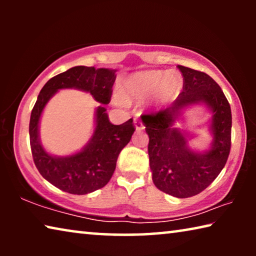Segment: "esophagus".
I'll return each mask as SVG.
<instances>
[{
  "instance_id": "1",
  "label": "esophagus",
  "mask_w": 256,
  "mask_h": 256,
  "mask_svg": "<svg viewBox=\"0 0 256 256\" xmlns=\"http://www.w3.org/2000/svg\"><path fill=\"white\" fill-rule=\"evenodd\" d=\"M134 126H136V130L138 132L144 131V123H142V120L138 118H134Z\"/></svg>"
}]
</instances>
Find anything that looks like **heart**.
Instances as JSON below:
<instances>
[{
	"instance_id": "obj_1",
	"label": "heart",
	"mask_w": 256,
	"mask_h": 256,
	"mask_svg": "<svg viewBox=\"0 0 256 256\" xmlns=\"http://www.w3.org/2000/svg\"><path fill=\"white\" fill-rule=\"evenodd\" d=\"M182 78L177 72L160 70L138 72L126 78L120 86V99L125 104L140 102L154 94L158 104H164L178 92Z\"/></svg>"
}]
</instances>
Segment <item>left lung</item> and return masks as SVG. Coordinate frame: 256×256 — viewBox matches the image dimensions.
Here are the masks:
<instances>
[{"label":"left lung","mask_w":256,"mask_h":256,"mask_svg":"<svg viewBox=\"0 0 256 256\" xmlns=\"http://www.w3.org/2000/svg\"><path fill=\"white\" fill-rule=\"evenodd\" d=\"M183 76V92L166 110L142 115L149 136L150 170L156 188L175 198L201 193L222 170L230 152L232 110L218 84L206 73L178 66ZM196 103L207 106L212 114L210 149L194 152L188 134L174 128L186 106Z\"/></svg>","instance_id":"obj_1"}]
</instances>
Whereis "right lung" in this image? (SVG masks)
Here are the masks:
<instances>
[{
    "instance_id": "obj_1",
    "label": "right lung",
    "mask_w": 256,
    "mask_h": 256,
    "mask_svg": "<svg viewBox=\"0 0 256 256\" xmlns=\"http://www.w3.org/2000/svg\"><path fill=\"white\" fill-rule=\"evenodd\" d=\"M116 70L74 66L46 82L32 108L29 123L30 146L38 172L56 188L70 194L92 193L105 186L116 168L118 154L136 131L133 120L114 125L108 120L106 107L94 112V130L84 148L70 156H53L42 148L40 122L47 102L60 89H78L89 92L94 100L107 105L110 102Z\"/></svg>"
}]
</instances>
